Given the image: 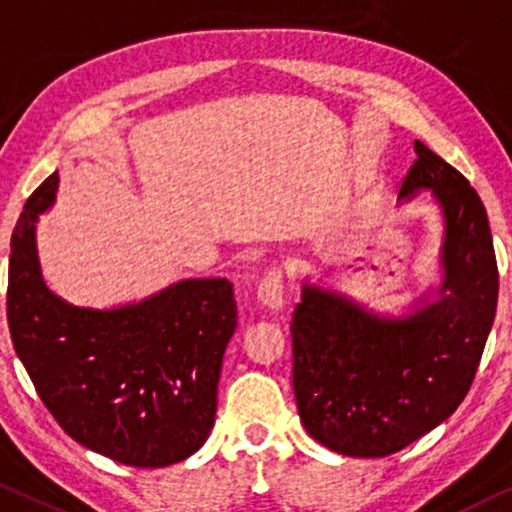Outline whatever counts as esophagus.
Instances as JSON below:
<instances>
[{"label": "esophagus", "mask_w": 512, "mask_h": 512, "mask_svg": "<svg viewBox=\"0 0 512 512\" xmlns=\"http://www.w3.org/2000/svg\"><path fill=\"white\" fill-rule=\"evenodd\" d=\"M256 295H258V302H261L265 309L270 311H279L283 309V274H281V267H270V270L265 272V277L261 279L256 288Z\"/></svg>", "instance_id": "1"}]
</instances>
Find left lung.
I'll list each match as a JSON object with an SVG mask.
<instances>
[{
  "mask_svg": "<svg viewBox=\"0 0 512 512\" xmlns=\"http://www.w3.org/2000/svg\"><path fill=\"white\" fill-rule=\"evenodd\" d=\"M414 151L398 199L432 190L444 215L435 300L389 318L304 283L290 320L302 426L350 458L398 453L458 410L497 311V256L481 196L426 144L414 141Z\"/></svg>",
  "mask_w": 512,
  "mask_h": 512,
  "instance_id": "1",
  "label": "left lung"
}]
</instances>
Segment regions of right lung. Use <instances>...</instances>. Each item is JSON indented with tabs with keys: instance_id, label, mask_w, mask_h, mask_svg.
Instances as JSON below:
<instances>
[{
	"instance_id": "right-lung-1",
	"label": "right lung",
	"mask_w": 512,
	"mask_h": 512,
	"mask_svg": "<svg viewBox=\"0 0 512 512\" xmlns=\"http://www.w3.org/2000/svg\"><path fill=\"white\" fill-rule=\"evenodd\" d=\"M52 174L15 224L6 316L38 396L75 442L128 467L176 465L199 451L238 325L233 283L183 279L137 304L73 306L45 286L38 215L57 199Z\"/></svg>"
}]
</instances>
